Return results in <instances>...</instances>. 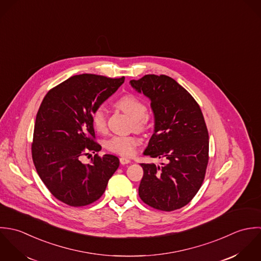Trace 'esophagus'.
I'll return each instance as SVG.
<instances>
[{"mask_svg": "<svg viewBox=\"0 0 261 261\" xmlns=\"http://www.w3.org/2000/svg\"><path fill=\"white\" fill-rule=\"evenodd\" d=\"M131 162V160L130 159H128V158H126V157H121L120 158V163L121 164H128V163H130Z\"/></svg>", "mask_w": 261, "mask_h": 261, "instance_id": "34e87169", "label": "esophagus"}]
</instances>
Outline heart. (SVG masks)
I'll return each mask as SVG.
<instances>
[{
    "label": "heart",
    "instance_id": "heart-1",
    "mask_svg": "<svg viewBox=\"0 0 261 261\" xmlns=\"http://www.w3.org/2000/svg\"><path fill=\"white\" fill-rule=\"evenodd\" d=\"M116 106L133 119L134 128L143 131L147 126L145 104L136 96L127 94L117 100ZM92 124L96 131L104 132L107 120L103 108H97L92 113ZM139 144V139L135 136H112L105 142L106 148L116 154L122 156H131Z\"/></svg>",
    "mask_w": 261,
    "mask_h": 261
}]
</instances>
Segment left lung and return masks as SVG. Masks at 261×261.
I'll return each mask as SVG.
<instances>
[{
	"mask_svg": "<svg viewBox=\"0 0 261 261\" xmlns=\"http://www.w3.org/2000/svg\"><path fill=\"white\" fill-rule=\"evenodd\" d=\"M130 85L149 98L154 114V133L144 155L166 159L161 166L141 163L139 197L160 211L182 208L202 187L208 165V129L202 110L167 75L146 74Z\"/></svg>",
	"mask_w": 261,
	"mask_h": 261,
	"instance_id": "obj_1",
	"label": "left lung"
}]
</instances>
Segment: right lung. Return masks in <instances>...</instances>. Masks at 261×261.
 <instances>
[{"instance_id": "add662e5", "label": "right lung", "mask_w": 261, "mask_h": 261, "mask_svg": "<svg viewBox=\"0 0 261 261\" xmlns=\"http://www.w3.org/2000/svg\"><path fill=\"white\" fill-rule=\"evenodd\" d=\"M125 77L84 73L53 88L36 115L32 159L43 184L60 202L83 207L99 200L119 167V158L98 153L89 165L80 159L98 152L92 113L112 96Z\"/></svg>"}]
</instances>
